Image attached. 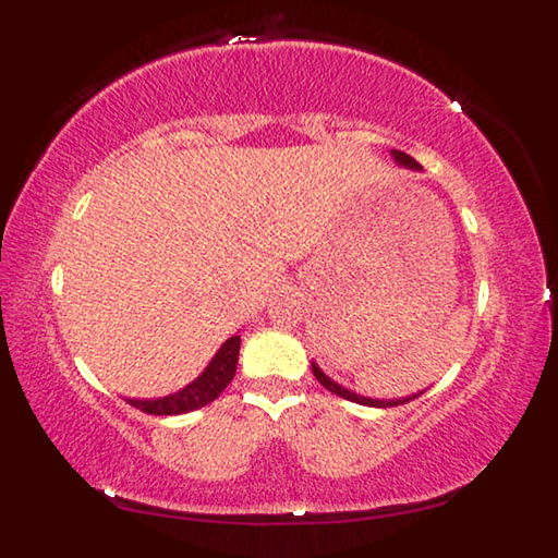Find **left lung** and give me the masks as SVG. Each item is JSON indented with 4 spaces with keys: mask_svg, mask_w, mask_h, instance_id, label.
<instances>
[{
    "mask_svg": "<svg viewBox=\"0 0 558 558\" xmlns=\"http://www.w3.org/2000/svg\"><path fill=\"white\" fill-rule=\"evenodd\" d=\"M390 156H393V158H396V162H398V165H402V168L414 170V172H420V170H422V165H420L417 160H414V158H410L408 153H402V150H390ZM312 372H314V376H316V381L322 384L324 388H328L330 393H336V396L345 398V400H352V402H360V405H369V408H396V405H405V402H410V400H414V398L420 396V393H412V396H408V398H400V400H374V398H364V396L352 393V390H348V388H342L340 384H336V381H333V378L326 376V374L322 372V366H318L316 362H312Z\"/></svg>",
    "mask_w": 558,
    "mask_h": 558,
    "instance_id": "obj_1",
    "label": "left lung"
}]
</instances>
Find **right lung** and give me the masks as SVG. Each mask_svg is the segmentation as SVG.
<instances>
[{
    "instance_id": "right-lung-1",
    "label": "right lung",
    "mask_w": 558,
    "mask_h": 558,
    "mask_svg": "<svg viewBox=\"0 0 558 558\" xmlns=\"http://www.w3.org/2000/svg\"><path fill=\"white\" fill-rule=\"evenodd\" d=\"M240 336L228 338L216 352V357L208 362V366L201 372L192 384L177 390L172 396L156 398V400H136L129 398L126 402L132 408L148 412V414H184L208 405L216 400L225 388L230 386L236 372V360H240Z\"/></svg>"
}]
</instances>
